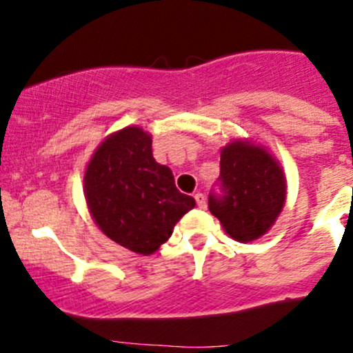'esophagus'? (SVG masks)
<instances>
[{
  "label": "esophagus",
  "mask_w": 353,
  "mask_h": 353,
  "mask_svg": "<svg viewBox=\"0 0 353 353\" xmlns=\"http://www.w3.org/2000/svg\"><path fill=\"white\" fill-rule=\"evenodd\" d=\"M194 199H196L198 208H206V198H205V194H203V193H196V194H194Z\"/></svg>",
  "instance_id": "obj_1"
}]
</instances>
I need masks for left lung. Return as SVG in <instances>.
<instances>
[{"mask_svg":"<svg viewBox=\"0 0 353 353\" xmlns=\"http://www.w3.org/2000/svg\"><path fill=\"white\" fill-rule=\"evenodd\" d=\"M220 184L222 194H210L208 208L227 236L239 243L265 236L285 205L282 165L252 140H232L220 150Z\"/></svg>","mask_w":353,"mask_h":353,"instance_id":"1","label":"left lung"}]
</instances>
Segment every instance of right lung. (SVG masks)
Segmentation results:
<instances>
[{"instance_id":"add662e5","label":"right lung","mask_w":353,"mask_h":353,"mask_svg":"<svg viewBox=\"0 0 353 353\" xmlns=\"http://www.w3.org/2000/svg\"><path fill=\"white\" fill-rule=\"evenodd\" d=\"M88 212L99 229L137 254H154L194 198L174 184L172 170L155 162L152 134L126 126L109 134L88 160L83 176Z\"/></svg>"}]
</instances>
